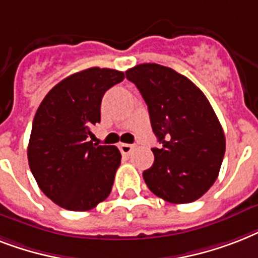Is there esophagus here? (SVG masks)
<instances>
[{"mask_svg":"<svg viewBox=\"0 0 258 258\" xmlns=\"http://www.w3.org/2000/svg\"><path fill=\"white\" fill-rule=\"evenodd\" d=\"M133 146L127 145V143H121V145H119V150H120V153L123 154V155H128V154L133 151Z\"/></svg>","mask_w":258,"mask_h":258,"instance_id":"esophagus-1","label":"esophagus"}]
</instances>
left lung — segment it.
<instances>
[{
    "label": "left lung",
    "instance_id": "obj_1",
    "mask_svg": "<svg viewBox=\"0 0 258 258\" xmlns=\"http://www.w3.org/2000/svg\"><path fill=\"white\" fill-rule=\"evenodd\" d=\"M149 108L159 147L143 171L147 187L170 204H190L216 182L225 155L224 130L214 109L186 76L159 64L125 72Z\"/></svg>",
    "mask_w": 258,
    "mask_h": 258
}]
</instances>
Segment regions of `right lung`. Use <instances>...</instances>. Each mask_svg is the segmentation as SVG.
<instances>
[{"label":"right lung","mask_w":258,"mask_h":258,"mask_svg":"<svg viewBox=\"0 0 258 258\" xmlns=\"http://www.w3.org/2000/svg\"><path fill=\"white\" fill-rule=\"evenodd\" d=\"M120 71L93 67L71 75L46 93L34 115L28 161L38 187L60 208L87 212L109 196L120 166L115 146L92 143L100 104Z\"/></svg>","instance_id":"obj_1"}]
</instances>
